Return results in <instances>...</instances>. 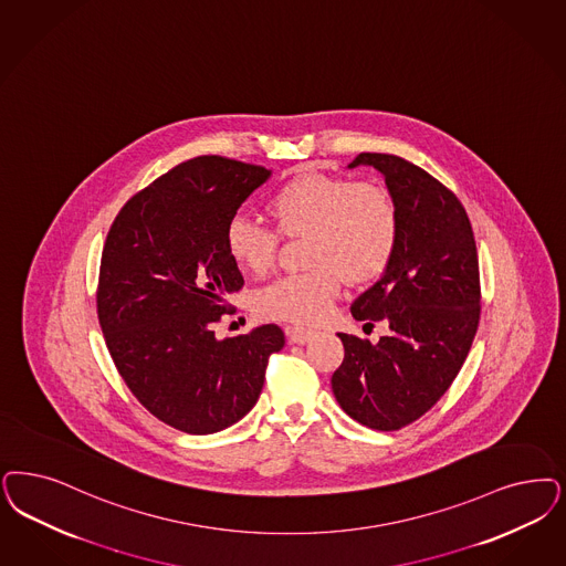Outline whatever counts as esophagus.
Masks as SVG:
<instances>
[{"mask_svg":"<svg viewBox=\"0 0 566 566\" xmlns=\"http://www.w3.org/2000/svg\"><path fill=\"white\" fill-rule=\"evenodd\" d=\"M286 334H289V338H291V343H294V345H305L313 336V332L303 328V326H289Z\"/></svg>","mask_w":566,"mask_h":566,"instance_id":"obj_1","label":"esophagus"}]
</instances>
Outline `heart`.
<instances>
[{"label":"heart","instance_id":"b5f03b06","mask_svg":"<svg viewBox=\"0 0 566 566\" xmlns=\"http://www.w3.org/2000/svg\"><path fill=\"white\" fill-rule=\"evenodd\" d=\"M277 232L305 235V272L273 280L256 294L268 317L294 324H317L332 310L343 277L349 284L370 282L389 263L397 244V209L382 186L338 177H296L270 198ZM277 235L244 214L226 226V249L240 270H270Z\"/></svg>","mask_w":566,"mask_h":566}]
</instances>
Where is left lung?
<instances>
[{
	"label": "left lung",
	"instance_id": "left-lung-1",
	"mask_svg": "<svg viewBox=\"0 0 566 566\" xmlns=\"http://www.w3.org/2000/svg\"><path fill=\"white\" fill-rule=\"evenodd\" d=\"M355 167L385 177L397 209L389 263L352 305L357 322H385L389 334L371 345L338 332L345 359L332 392L359 424L397 430L443 397L472 347L481 313L476 244L460 200L424 169L378 153L355 156Z\"/></svg>",
	"mask_w": 566,
	"mask_h": 566
}]
</instances>
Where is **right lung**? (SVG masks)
Masks as SVG:
<instances>
[{
    "label": "right lung",
    "instance_id": "add662e5",
    "mask_svg": "<svg viewBox=\"0 0 566 566\" xmlns=\"http://www.w3.org/2000/svg\"><path fill=\"white\" fill-rule=\"evenodd\" d=\"M272 176L223 156H196L137 192L102 251L99 326L118 374L165 424L211 434L253 410L273 324L219 340L213 326L244 284L226 249V226Z\"/></svg>",
    "mask_w": 566,
    "mask_h": 566
}]
</instances>
